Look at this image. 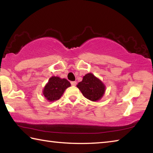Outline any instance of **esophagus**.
Listing matches in <instances>:
<instances>
[{
	"label": "esophagus",
	"instance_id": "34e87169",
	"mask_svg": "<svg viewBox=\"0 0 153 153\" xmlns=\"http://www.w3.org/2000/svg\"><path fill=\"white\" fill-rule=\"evenodd\" d=\"M71 86H76L77 83H76V82L73 81V82H71Z\"/></svg>",
	"mask_w": 153,
	"mask_h": 153
}]
</instances>
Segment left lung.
<instances>
[{
    "mask_svg": "<svg viewBox=\"0 0 153 153\" xmlns=\"http://www.w3.org/2000/svg\"><path fill=\"white\" fill-rule=\"evenodd\" d=\"M77 87L84 97L94 102L100 100L105 92V84L91 73L85 75Z\"/></svg>",
    "mask_w": 153,
    "mask_h": 153,
    "instance_id": "8db88e82",
    "label": "left lung"
}]
</instances>
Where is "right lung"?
<instances>
[{"instance_id": "1", "label": "right lung", "mask_w": 153, "mask_h": 153, "mask_svg": "<svg viewBox=\"0 0 153 153\" xmlns=\"http://www.w3.org/2000/svg\"><path fill=\"white\" fill-rule=\"evenodd\" d=\"M70 86V82L66 79L53 76L49 79L48 83L44 88L43 95L48 101L57 100L63 94L65 89Z\"/></svg>"}]
</instances>
